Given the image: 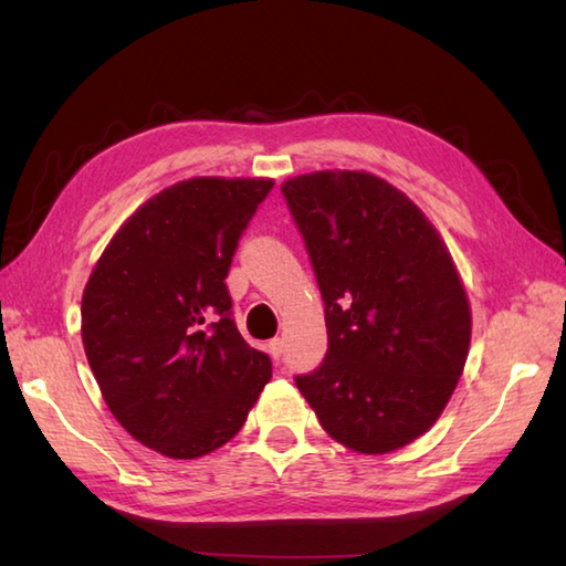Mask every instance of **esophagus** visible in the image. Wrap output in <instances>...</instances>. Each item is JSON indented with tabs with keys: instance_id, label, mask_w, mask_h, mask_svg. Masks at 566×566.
Wrapping results in <instances>:
<instances>
[{
	"instance_id": "esophagus-1",
	"label": "esophagus",
	"mask_w": 566,
	"mask_h": 566,
	"mask_svg": "<svg viewBox=\"0 0 566 566\" xmlns=\"http://www.w3.org/2000/svg\"><path fill=\"white\" fill-rule=\"evenodd\" d=\"M268 353L272 359H280L282 353H284V340L282 338H274L268 343Z\"/></svg>"
}]
</instances>
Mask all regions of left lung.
Instances as JSON below:
<instances>
[{"label":"left lung","instance_id":"obj_1","mask_svg":"<svg viewBox=\"0 0 566 566\" xmlns=\"http://www.w3.org/2000/svg\"><path fill=\"white\" fill-rule=\"evenodd\" d=\"M326 304L328 353L296 377L331 438L363 454L403 448L460 381L472 311L432 223L369 172L323 170L282 185Z\"/></svg>","mask_w":566,"mask_h":566}]
</instances>
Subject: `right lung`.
<instances>
[{
    "label": "right lung",
    "instance_id": "right-lung-1",
    "mask_svg": "<svg viewBox=\"0 0 566 566\" xmlns=\"http://www.w3.org/2000/svg\"><path fill=\"white\" fill-rule=\"evenodd\" d=\"M272 179L195 177L118 228L82 294V343L114 418L195 460L243 428L270 357L238 333L226 276Z\"/></svg>",
    "mask_w": 566,
    "mask_h": 566
}]
</instances>
